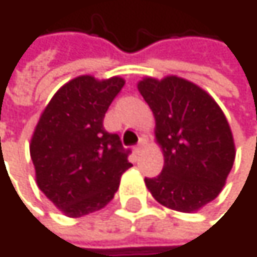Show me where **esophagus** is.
I'll list each match as a JSON object with an SVG mask.
<instances>
[{
    "instance_id": "obj_1",
    "label": "esophagus",
    "mask_w": 257,
    "mask_h": 257,
    "mask_svg": "<svg viewBox=\"0 0 257 257\" xmlns=\"http://www.w3.org/2000/svg\"><path fill=\"white\" fill-rule=\"evenodd\" d=\"M146 144H147V140H146L144 137H141V138H140V141H138V144H137V147H135V152L140 155V153L143 152V149H144V146H146Z\"/></svg>"
}]
</instances>
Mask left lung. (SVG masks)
<instances>
[{
	"mask_svg": "<svg viewBox=\"0 0 257 257\" xmlns=\"http://www.w3.org/2000/svg\"><path fill=\"white\" fill-rule=\"evenodd\" d=\"M138 90L156 119L162 173L146 186L162 205L190 213L213 201L225 186L235 159L229 123L216 101L180 77L144 78Z\"/></svg>",
	"mask_w": 257,
	"mask_h": 257,
	"instance_id": "obj_1",
	"label": "left lung"
}]
</instances>
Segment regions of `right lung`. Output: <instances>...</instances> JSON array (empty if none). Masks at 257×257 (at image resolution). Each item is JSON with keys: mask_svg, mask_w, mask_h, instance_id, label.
<instances>
[{"mask_svg": "<svg viewBox=\"0 0 257 257\" xmlns=\"http://www.w3.org/2000/svg\"><path fill=\"white\" fill-rule=\"evenodd\" d=\"M123 84L120 77L99 81L81 76L68 81L53 95L34 131L29 152L37 184L70 217L105 207L131 167V150L102 123Z\"/></svg>", "mask_w": 257, "mask_h": 257, "instance_id": "right-lung-1", "label": "right lung"}]
</instances>
